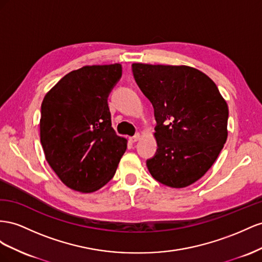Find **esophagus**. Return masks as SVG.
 <instances>
[{"label": "esophagus", "instance_id": "34e87169", "mask_svg": "<svg viewBox=\"0 0 262 262\" xmlns=\"http://www.w3.org/2000/svg\"><path fill=\"white\" fill-rule=\"evenodd\" d=\"M139 139H140V134H139V133H137L135 136L130 137V141H132V143H136V141H138Z\"/></svg>", "mask_w": 262, "mask_h": 262}]
</instances>
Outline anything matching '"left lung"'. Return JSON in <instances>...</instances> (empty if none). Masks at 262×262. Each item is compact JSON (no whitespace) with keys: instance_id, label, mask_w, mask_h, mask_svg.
<instances>
[{"instance_id":"1","label":"left lung","mask_w":262,"mask_h":262,"mask_svg":"<svg viewBox=\"0 0 262 262\" xmlns=\"http://www.w3.org/2000/svg\"><path fill=\"white\" fill-rule=\"evenodd\" d=\"M132 69L157 122L149 172L170 188H185L206 173L226 143L227 104L214 82L191 67L133 63Z\"/></svg>"}]
</instances>
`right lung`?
<instances>
[{"instance_id":"add662e5","label":"right lung","mask_w":262,"mask_h":262,"mask_svg":"<svg viewBox=\"0 0 262 262\" xmlns=\"http://www.w3.org/2000/svg\"><path fill=\"white\" fill-rule=\"evenodd\" d=\"M122 78L119 63L69 72L45 95L40 143L46 160L68 188L90 193L116 172L127 140L112 127L107 99Z\"/></svg>"}]
</instances>
